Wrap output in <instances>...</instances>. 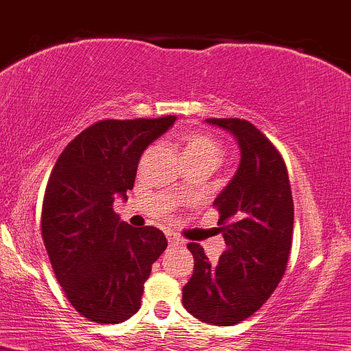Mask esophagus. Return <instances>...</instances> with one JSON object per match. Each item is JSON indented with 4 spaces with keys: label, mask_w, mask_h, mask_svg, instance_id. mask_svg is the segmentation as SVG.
Returning a JSON list of instances; mask_svg holds the SVG:
<instances>
[{
    "label": "esophagus",
    "mask_w": 351,
    "mask_h": 351,
    "mask_svg": "<svg viewBox=\"0 0 351 351\" xmlns=\"http://www.w3.org/2000/svg\"><path fill=\"white\" fill-rule=\"evenodd\" d=\"M167 241H169V245H179L180 243V240L176 237V234H167Z\"/></svg>",
    "instance_id": "obj_1"
}]
</instances>
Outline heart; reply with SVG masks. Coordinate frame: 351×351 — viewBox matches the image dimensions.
I'll return each mask as SVG.
<instances>
[{
    "mask_svg": "<svg viewBox=\"0 0 351 351\" xmlns=\"http://www.w3.org/2000/svg\"><path fill=\"white\" fill-rule=\"evenodd\" d=\"M180 145H182L184 160H215L219 164L223 158V147L215 136L201 132H189L180 136Z\"/></svg>",
    "mask_w": 351,
    "mask_h": 351,
    "instance_id": "obj_1",
    "label": "heart"
}]
</instances>
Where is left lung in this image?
Instances as JSON below:
<instances>
[{"label": "left lung", "mask_w": 351, "mask_h": 351, "mask_svg": "<svg viewBox=\"0 0 351 351\" xmlns=\"http://www.w3.org/2000/svg\"><path fill=\"white\" fill-rule=\"evenodd\" d=\"M206 121L233 133L241 162L213 204L226 250L211 263L199 243L187 245L194 270L182 287V304L199 321L231 326L255 314L282 280L291 256L294 202L282 155L256 126L240 118Z\"/></svg>", "instance_id": "left-lung-1"}]
</instances>
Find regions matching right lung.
<instances>
[{"label":"right lung","mask_w":351,"mask_h":351,"mask_svg":"<svg viewBox=\"0 0 351 351\" xmlns=\"http://www.w3.org/2000/svg\"><path fill=\"white\" fill-rule=\"evenodd\" d=\"M176 117L101 120L57 158L42 202V238L56 279L82 317L118 324L140 309L152 263L167 248L154 226L133 228L113 211L135 182L143 150Z\"/></svg>","instance_id":"add662e5"}]
</instances>
